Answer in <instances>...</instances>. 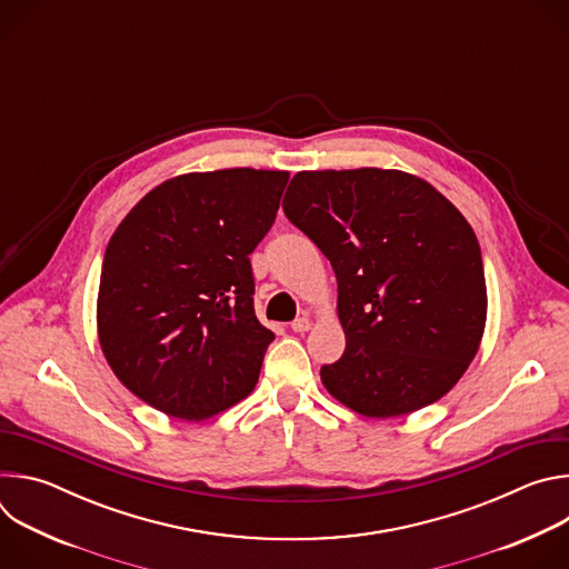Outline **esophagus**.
<instances>
[{"label": "esophagus", "instance_id": "34e87169", "mask_svg": "<svg viewBox=\"0 0 569 569\" xmlns=\"http://www.w3.org/2000/svg\"><path fill=\"white\" fill-rule=\"evenodd\" d=\"M310 327H312V321H310L308 315L297 317V319L290 323V329H292L295 333H306V331H310Z\"/></svg>", "mask_w": 569, "mask_h": 569}]
</instances>
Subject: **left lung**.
Instances as JSON below:
<instances>
[{
	"label": "left lung",
	"mask_w": 569,
	"mask_h": 569,
	"mask_svg": "<svg viewBox=\"0 0 569 569\" xmlns=\"http://www.w3.org/2000/svg\"><path fill=\"white\" fill-rule=\"evenodd\" d=\"M283 211L333 266L347 349L321 382L369 419L446 396L479 351L486 279L479 242L426 180L393 169L301 171Z\"/></svg>",
	"instance_id": "8db88e82"
}]
</instances>
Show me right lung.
Segmentation results:
<instances>
[{"instance_id":"add662e5","label":"right lung","mask_w":569,"mask_h":569,"mask_svg":"<svg viewBox=\"0 0 569 569\" xmlns=\"http://www.w3.org/2000/svg\"><path fill=\"white\" fill-rule=\"evenodd\" d=\"M288 178L257 169L178 176L146 193L112 233L99 345L150 408L204 421L254 389L274 333L254 312L250 254Z\"/></svg>"}]
</instances>
